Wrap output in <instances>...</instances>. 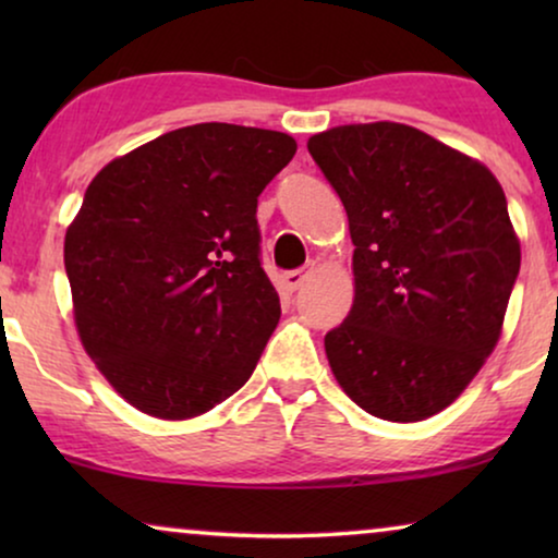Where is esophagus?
<instances>
[{"mask_svg": "<svg viewBox=\"0 0 558 558\" xmlns=\"http://www.w3.org/2000/svg\"><path fill=\"white\" fill-rule=\"evenodd\" d=\"M315 262H310V264H304L302 269H294V271H287L284 274V287L289 289V292H294V289H300L302 284H304V279L310 277L312 271H315Z\"/></svg>", "mask_w": 558, "mask_h": 558, "instance_id": "1", "label": "esophagus"}]
</instances>
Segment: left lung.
<instances>
[{
    "mask_svg": "<svg viewBox=\"0 0 558 558\" xmlns=\"http://www.w3.org/2000/svg\"><path fill=\"white\" fill-rule=\"evenodd\" d=\"M345 205L355 300L325 335L350 399L422 422L460 396L498 345L521 243L495 174L414 126L376 121L310 136Z\"/></svg>",
    "mask_w": 558,
    "mask_h": 558,
    "instance_id": "left-lung-1",
    "label": "left lung"
}]
</instances>
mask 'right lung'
<instances>
[{
  "instance_id": "obj_1",
  "label": "right lung",
  "mask_w": 558,
  "mask_h": 558,
  "mask_svg": "<svg viewBox=\"0 0 558 558\" xmlns=\"http://www.w3.org/2000/svg\"><path fill=\"white\" fill-rule=\"evenodd\" d=\"M294 151L289 134L210 121L90 180L65 233L75 327L134 409L201 416L251 378L281 315L256 205Z\"/></svg>"
}]
</instances>
